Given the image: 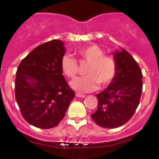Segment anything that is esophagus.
<instances>
[{"label":"esophagus","instance_id":"34e87169","mask_svg":"<svg viewBox=\"0 0 159 159\" xmlns=\"http://www.w3.org/2000/svg\"><path fill=\"white\" fill-rule=\"evenodd\" d=\"M76 97H78V98H84L85 95L84 94H82V93H76Z\"/></svg>","mask_w":159,"mask_h":159}]
</instances>
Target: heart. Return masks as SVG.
<instances>
[{"instance_id": "b5f03b06", "label": "heart", "mask_w": 159, "mask_h": 159, "mask_svg": "<svg viewBox=\"0 0 159 159\" xmlns=\"http://www.w3.org/2000/svg\"><path fill=\"white\" fill-rule=\"evenodd\" d=\"M81 63H88L85 69L87 75L77 78L71 82L75 91L81 93L92 91L101 86L110 84L116 75V62L112 56L104 55V51L96 45L80 49L77 52ZM61 67L68 78H74L79 72L78 62L72 56L65 55L61 60Z\"/></svg>"}]
</instances>
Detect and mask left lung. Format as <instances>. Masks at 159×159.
<instances>
[{
    "instance_id": "obj_1",
    "label": "left lung",
    "mask_w": 159,
    "mask_h": 159,
    "mask_svg": "<svg viewBox=\"0 0 159 159\" xmlns=\"http://www.w3.org/2000/svg\"><path fill=\"white\" fill-rule=\"evenodd\" d=\"M116 75L109 86L98 93V106L91 118L98 126L116 128L132 118L143 91V73L133 56L122 49L114 53Z\"/></svg>"
}]
</instances>
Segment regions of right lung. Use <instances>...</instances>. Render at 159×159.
Wrapping results in <instances>:
<instances>
[{
  "label": "right lung",
  "instance_id": "1",
  "mask_svg": "<svg viewBox=\"0 0 159 159\" xmlns=\"http://www.w3.org/2000/svg\"><path fill=\"white\" fill-rule=\"evenodd\" d=\"M63 45L60 39L39 45L23 58L16 71V101L23 117L36 127L57 126L75 96L62 75Z\"/></svg>",
  "mask_w": 159,
  "mask_h": 159
}]
</instances>
